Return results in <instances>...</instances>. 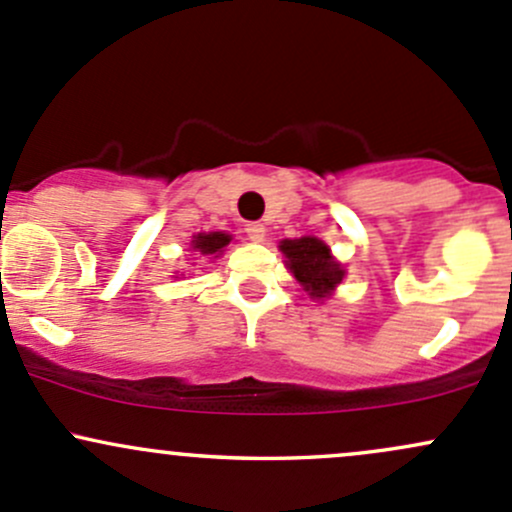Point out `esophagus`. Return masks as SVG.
<instances>
[{"mask_svg": "<svg viewBox=\"0 0 512 512\" xmlns=\"http://www.w3.org/2000/svg\"><path fill=\"white\" fill-rule=\"evenodd\" d=\"M245 233H247V238H250V240L262 242V240H265V225H262V223H247Z\"/></svg>", "mask_w": 512, "mask_h": 512, "instance_id": "obj_1", "label": "esophagus"}]
</instances>
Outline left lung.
I'll return each mask as SVG.
<instances>
[{
    "mask_svg": "<svg viewBox=\"0 0 512 512\" xmlns=\"http://www.w3.org/2000/svg\"><path fill=\"white\" fill-rule=\"evenodd\" d=\"M279 250L287 257L289 272L294 274V279L311 299L331 297V292L341 284L343 274H346L341 262L331 255V247L324 240L311 238V235L299 240H282Z\"/></svg>",
    "mask_w": 512,
    "mask_h": 512,
    "instance_id": "1",
    "label": "left lung"
}]
</instances>
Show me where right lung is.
<instances>
[{
    "instance_id": "right-lung-1",
    "label": "right lung",
    "mask_w": 512,
    "mask_h": 512,
    "mask_svg": "<svg viewBox=\"0 0 512 512\" xmlns=\"http://www.w3.org/2000/svg\"><path fill=\"white\" fill-rule=\"evenodd\" d=\"M230 235L228 233H198L193 235V250L198 255H206V257H218L223 252V247L230 245Z\"/></svg>"
}]
</instances>
